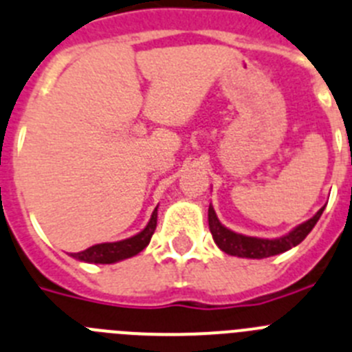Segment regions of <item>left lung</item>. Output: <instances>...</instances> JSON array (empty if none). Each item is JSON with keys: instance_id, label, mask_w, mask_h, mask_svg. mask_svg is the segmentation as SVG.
<instances>
[{"instance_id": "1", "label": "left lung", "mask_w": 352, "mask_h": 352, "mask_svg": "<svg viewBox=\"0 0 352 352\" xmlns=\"http://www.w3.org/2000/svg\"><path fill=\"white\" fill-rule=\"evenodd\" d=\"M322 210L318 212V214L309 219L307 223L300 224L298 228H294L293 231H289L287 235L280 236V239H256V236H245L240 235V233H235V231L228 230L223 224L219 223L217 215H215L212 205L208 207V228H210L212 239L217 243L221 251H224L226 254L231 256H239V258H252V259H261L268 258V256L280 254V252L289 251L291 247L298 245L307 235H309L312 228L316 226V223L321 217Z\"/></svg>"}]
</instances>
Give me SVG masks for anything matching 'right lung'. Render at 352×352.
I'll use <instances>...</instances> for the list:
<instances>
[{
    "label": "right lung",
    "mask_w": 352,
    "mask_h": 352,
    "mask_svg": "<svg viewBox=\"0 0 352 352\" xmlns=\"http://www.w3.org/2000/svg\"><path fill=\"white\" fill-rule=\"evenodd\" d=\"M157 224V207L154 208L151 221L147 226L138 233V235L131 236V239L121 240V242H112V243H98V245L89 247L82 252H74V258L80 259V261L87 263H101V265H110V263L121 261V259L131 258L137 256L138 252L144 251L145 247L148 245L151 239L154 235Z\"/></svg>",
    "instance_id": "obj_1"
}]
</instances>
